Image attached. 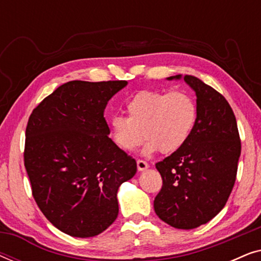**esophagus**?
<instances>
[{
  "label": "esophagus",
  "mask_w": 261,
  "mask_h": 261,
  "mask_svg": "<svg viewBox=\"0 0 261 261\" xmlns=\"http://www.w3.org/2000/svg\"><path fill=\"white\" fill-rule=\"evenodd\" d=\"M137 166L139 171H145L146 169H148V163L145 162V160L138 159L137 160Z\"/></svg>",
  "instance_id": "1"
}]
</instances>
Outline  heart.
<instances>
[{
	"label": "heart",
	"mask_w": 261,
	"mask_h": 261,
	"mask_svg": "<svg viewBox=\"0 0 261 261\" xmlns=\"http://www.w3.org/2000/svg\"><path fill=\"white\" fill-rule=\"evenodd\" d=\"M129 116L115 114L110 119L115 144L132 152L148 139L142 153H172L183 147L197 122V103L187 91L141 90L127 102Z\"/></svg>",
	"instance_id": "heart-1"
}]
</instances>
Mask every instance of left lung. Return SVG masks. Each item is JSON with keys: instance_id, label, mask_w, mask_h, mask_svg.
I'll use <instances>...</instances> for the list:
<instances>
[{"instance_id": "left-lung-1", "label": "left lung", "mask_w": 261, "mask_h": 261, "mask_svg": "<svg viewBox=\"0 0 261 261\" xmlns=\"http://www.w3.org/2000/svg\"><path fill=\"white\" fill-rule=\"evenodd\" d=\"M184 81L196 92L197 122L183 147L155 164L163 187L154 212L170 226L194 229L226 205L237 179L241 141L227 99L197 77L185 74Z\"/></svg>"}]
</instances>
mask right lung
I'll list each match as a JSON object with an SVG mask.
<instances>
[{"label": "right lung", "mask_w": 261, "mask_h": 261, "mask_svg": "<svg viewBox=\"0 0 261 261\" xmlns=\"http://www.w3.org/2000/svg\"><path fill=\"white\" fill-rule=\"evenodd\" d=\"M126 81H71L32 112L23 160L32 194L63 233L91 238L119 214L117 190L137 173V162L108 135L107 103Z\"/></svg>", "instance_id": "1"}]
</instances>
